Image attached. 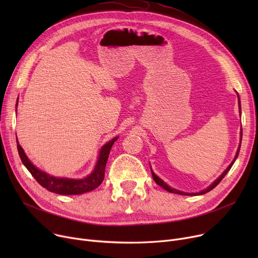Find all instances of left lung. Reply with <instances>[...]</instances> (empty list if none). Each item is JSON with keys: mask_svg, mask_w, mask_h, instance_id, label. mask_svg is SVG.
<instances>
[{"mask_svg": "<svg viewBox=\"0 0 258 258\" xmlns=\"http://www.w3.org/2000/svg\"><path fill=\"white\" fill-rule=\"evenodd\" d=\"M237 97H238V107H239V114H240V111H241V107H240V99H239V96H238V94H237ZM241 137H242V131H240V142H239V146H238V148H237V152H236V155H235V157H234V159H233V161L231 162V163H230V165L226 168V170L220 175V177L216 179L211 185H209L207 188H205V189H203V190H201L200 192H184V191H181V190H178V189H174V188H171L170 186H168L163 180L162 179H160L158 175L153 171V169H152V167H151V170H152V174H153V178H154V180H155V182L159 185V186H161L162 188H164L166 191H168V192H171V194H178V195H182V196H200V195H204V194H207V192H209L210 190H212V189L215 187V186H218V184L224 179V177L225 175L228 173V171L231 169V167H232V165L234 164V162H235V160L237 159V157H238V154H239V150H240V143H241Z\"/></svg>", "mask_w": 258, "mask_h": 258, "instance_id": "1", "label": "left lung"}]
</instances>
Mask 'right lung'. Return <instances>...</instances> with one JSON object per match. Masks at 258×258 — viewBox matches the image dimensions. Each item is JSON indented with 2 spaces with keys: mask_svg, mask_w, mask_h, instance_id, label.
Listing matches in <instances>:
<instances>
[{
  "mask_svg": "<svg viewBox=\"0 0 258 258\" xmlns=\"http://www.w3.org/2000/svg\"><path fill=\"white\" fill-rule=\"evenodd\" d=\"M18 105V103H17ZM118 139V137L113 138L112 140L105 143L99 151L98 159L96 165L94 166L93 171L83 179H70V178H57L50 175L49 173L43 171L42 169L37 168L32 162L26 156L22 146L20 145L17 138V146L20 158L26 168L29 170L32 177L42 185L47 190L63 196H73V195H81L85 192H89L96 189L104 179V169L107 162L108 155L114 144V142Z\"/></svg>",
  "mask_w": 258,
  "mask_h": 258,
  "instance_id": "add662e5",
  "label": "right lung"
}]
</instances>
